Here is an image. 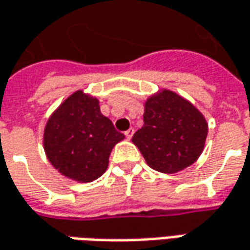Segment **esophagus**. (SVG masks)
I'll use <instances>...</instances> for the list:
<instances>
[{
  "label": "esophagus",
  "instance_id": "esophagus-1",
  "mask_svg": "<svg viewBox=\"0 0 250 250\" xmlns=\"http://www.w3.org/2000/svg\"><path fill=\"white\" fill-rule=\"evenodd\" d=\"M125 138H127V139H131V137L134 135V128H128V130L125 132Z\"/></svg>",
  "mask_w": 250,
  "mask_h": 250
}]
</instances>
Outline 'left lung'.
I'll list each match as a JSON object with an SVG mask.
<instances>
[{
	"mask_svg": "<svg viewBox=\"0 0 250 250\" xmlns=\"http://www.w3.org/2000/svg\"><path fill=\"white\" fill-rule=\"evenodd\" d=\"M207 132L206 118L191 101L161 89L145 101L143 125L132 143L151 169L177 173L203 153Z\"/></svg>",
	"mask_w": 250,
	"mask_h": 250,
	"instance_id": "8db88e82",
	"label": "left lung"
}]
</instances>
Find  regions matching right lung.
<instances>
[{
  "label": "right lung",
  "mask_w": 250,
  "mask_h": 250,
  "mask_svg": "<svg viewBox=\"0 0 250 250\" xmlns=\"http://www.w3.org/2000/svg\"><path fill=\"white\" fill-rule=\"evenodd\" d=\"M123 139L125 135L101 113L97 97L77 90L47 120L43 147L59 173L90 183L107 170L113 146Z\"/></svg>",
  "instance_id": "add662e5"
}]
</instances>
